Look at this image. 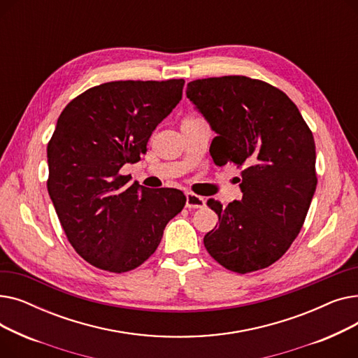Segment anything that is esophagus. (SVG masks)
<instances>
[{
  "label": "esophagus",
  "mask_w": 358,
  "mask_h": 358,
  "mask_svg": "<svg viewBox=\"0 0 358 358\" xmlns=\"http://www.w3.org/2000/svg\"><path fill=\"white\" fill-rule=\"evenodd\" d=\"M206 206V200L194 193H187L185 199V208L189 209H201Z\"/></svg>",
  "instance_id": "34e87169"
}]
</instances>
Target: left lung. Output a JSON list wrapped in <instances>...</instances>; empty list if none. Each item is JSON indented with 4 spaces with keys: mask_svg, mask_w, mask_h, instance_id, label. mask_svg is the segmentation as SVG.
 <instances>
[{
    "mask_svg": "<svg viewBox=\"0 0 358 358\" xmlns=\"http://www.w3.org/2000/svg\"><path fill=\"white\" fill-rule=\"evenodd\" d=\"M187 99L216 131L213 162L242 169V200L227 208L208 200L219 227L204 247L231 271L267 268L299 235L316 190L312 131L283 91L243 75L192 81Z\"/></svg>",
    "mask_w": 358,
    "mask_h": 358,
    "instance_id": "left-lung-1",
    "label": "left lung"
}]
</instances>
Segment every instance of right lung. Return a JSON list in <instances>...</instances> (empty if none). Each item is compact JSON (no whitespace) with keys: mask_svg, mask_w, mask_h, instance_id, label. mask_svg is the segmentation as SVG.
Segmentation results:
<instances>
[{"mask_svg":"<svg viewBox=\"0 0 358 358\" xmlns=\"http://www.w3.org/2000/svg\"><path fill=\"white\" fill-rule=\"evenodd\" d=\"M182 87L184 80L111 81L84 91L61 113L48 143V192L69 243L91 266L135 270L182 210V192H149L120 174L146 152Z\"/></svg>","mask_w":358,"mask_h":358,"instance_id":"add662e5","label":"right lung"}]
</instances>
